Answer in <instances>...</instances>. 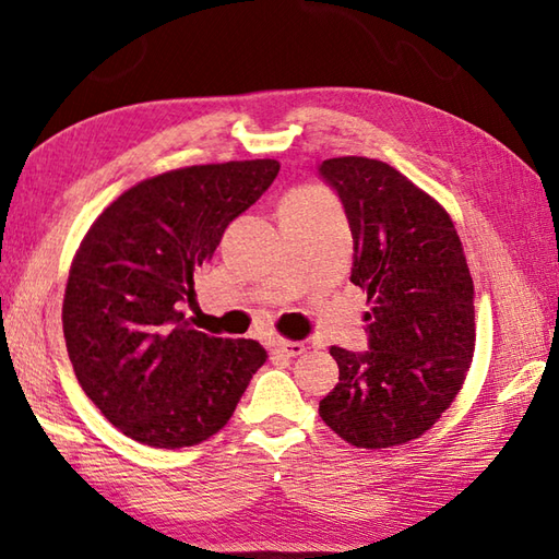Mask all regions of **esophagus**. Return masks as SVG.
Returning <instances> with one entry per match:
<instances>
[{
	"instance_id": "esophagus-1",
	"label": "esophagus",
	"mask_w": 559,
	"mask_h": 559,
	"mask_svg": "<svg viewBox=\"0 0 559 559\" xmlns=\"http://www.w3.org/2000/svg\"><path fill=\"white\" fill-rule=\"evenodd\" d=\"M273 348H276V353H281L283 358H295V355L305 353V343H298V341H278Z\"/></svg>"
}]
</instances>
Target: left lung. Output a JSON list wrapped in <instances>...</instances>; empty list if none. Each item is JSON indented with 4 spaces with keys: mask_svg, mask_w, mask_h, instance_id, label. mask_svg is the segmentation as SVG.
<instances>
[{
    "mask_svg": "<svg viewBox=\"0 0 559 559\" xmlns=\"http://www.w3.org/2000/svg\"><path fill=\"white\" fill-rule=\"evenodd\" d=\"M353 235L350 281L367 293V350L331 348L338 384L319 415L353 447L406 444L437 423L466 379L476 307L449 213L391 165L346 156L319 165Z\"/></svg>",
    "mask_w": 559,
    "mask_h": 559,
    "instance_id": "left-lung-1",
    "label": "left lung"
}]
</instances>
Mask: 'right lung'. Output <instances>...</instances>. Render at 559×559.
I'll return each instance as SVG.
<instances>
[{
    "instance_id": "add662e5",
    "label": "right lung",
    "mask_w": 559,
    "mask_h": 559,
    "mask_svg": "<svg viewBox=\"0 0 559 559\" xmlns=\"http://www.w3.org/2000/svg\"><path fill=\"white\" fill-rule=\"evenodd\" d=\"M276 160L170 170L115 199L69 271L62 324L86 396L117 430L156 449L204 442L266 362L252 338L192 329L199 266L276 180Z\"/></svg>"
}]
</instances>
